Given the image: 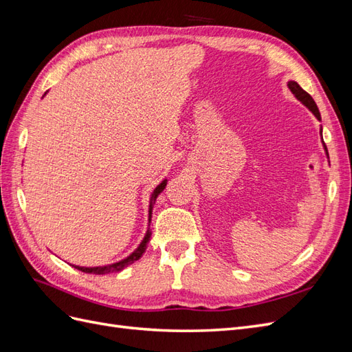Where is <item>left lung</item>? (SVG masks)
<instances>
[{
  "mask_svg": "<svg viewBox=\"0 0 352 352\" xmlns=\"http://www.w3.org/2000/svg\"><path fill=\"white\" fill-rule=\"evenodd\" d=\"M287 87H289L291 92L295 95V97H296L298 100H300L304 105H307V107L313 111V114L317 117V119L320 120V111H318V109H317V105H316L314 100L311 98V95L308 94V92H305V91L300 87V85H298V83H296V82H294V80L287 82ZM324 150L327 151L326 145H324Z\"/></svg>",
  "mask_w": 352,
  "mask_h": 352,
  "instance_id": "1",
  "label": "left lung"
}]
</instances>
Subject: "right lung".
I'll list each match as a JSON object with an SVG mask.
<instances>
[{"label": "right lung", "mask_w": 352, "mask_h": 352, "mask_svg": "<svg viewBox=\"0 0 352 352\" xmlns=\"http://www.w3.org/2000/svg\"><path fill=\"white\" fill-rule=\"evenodd\" d=\"M166 184H167V180H163V182L160 184V185L154 189V192L151 194V201H150V217H151V210H153V207H154V204H155V199H157V197L160 195V192H162V190L164 189ZM150 236H151V232H146V235H145L142 243L140 245V247H138V250H136L135 252H132V254L129 255V257L122 260V261H119V263H114V264H110V265H104V267H79V265H74V267H76V269L80 270V272H83V273H92V274H105V273L120 272V270H123L124 267H127V265H129V264H132L133 261L140 260V257H141V255H142V254L145 252V250H146V245H148V241H150Z\"/></svg>", "instance_id": "1"}]
</instances>
